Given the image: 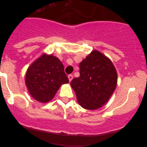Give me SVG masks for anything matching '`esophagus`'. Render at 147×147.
<instances>
[{"mask_svg":"<svg viewBox=\"0 0 147 147\" xmlns=\"http://www.w3.org/2000/svg\"><path fill=\"white\" fill-rule=\"evenodd\" d=\"M67 78H68V80H69V82H71V80H73V78H74V76H73V75L70 74L67 76Z\"/></svg>","mask_w":147,"mask_h":147,"instance_id":"esophagus-1","label":"esophagus"}]
</instances>
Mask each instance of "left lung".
Returning <instances> with one entry per match:
<instances>
[{"label": "left lung", "mask_w": 147, "mask_h": 147, "mask_svg": "<svg viewBox=\"0 0 147 147\" xmlns=\"http://www.w3.org/2000/svg\"><path fill=\"white\" fill-rule=\"evenodd\" d=\"M80 76L73 79L71 86L78 103L86 110L99 109L115 91L117 71L112 61L97 50H93L80 63Z\"/></svg>", "instance_id": "obj_1"}]
</instances>
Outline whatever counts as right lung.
I'll return each instance as SVG.
<instances>
[{"label": "right lung", "mask_w": 147, "mask_h": 147, "mask_svg": "<svg viewBox=\"0 0 147 147\" xmlns=\"http://www.w3.org/2000/svg\"><path fill=\"white\" fill-rule=\"evenodd\" d=\"M25 82L32 98L47 103L54 98L61 85L69 81L61 61L54 55L43 54L28 67Z\"/></svg>", "instance_id": "1"}]
</instances>
